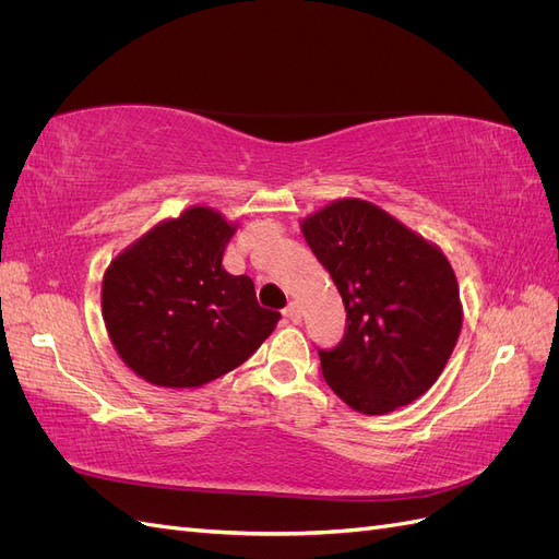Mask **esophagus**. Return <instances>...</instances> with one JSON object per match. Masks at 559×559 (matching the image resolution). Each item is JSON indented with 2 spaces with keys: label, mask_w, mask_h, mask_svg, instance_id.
<instances>
[{
  "label": "esophagus",
  "mask_w": 559,
  "mask_h": 559,
  "mask_svg": "<svg viewBox=\"0 0 559 559\" xmlns=\"http://www.w3.org/2000/svg\"><path fill=\"white\" fill-rule=\"evenodd\" d=\"M284 317L289 319L292 324H298V321H300V308L296 306V302H289V306L284 308Z\"/></svg>",
  "instance_id": "1"
}]
</instances>
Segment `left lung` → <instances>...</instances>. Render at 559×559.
Masks as SVG:
<instances>
[{
  "mask_svg": "<svg viewBox=\"0 0 559 559\" xmlns=\"http://www.w3.org/2000/svg\"><path fill=\"white\" fill-rule=\"evenodd\" d=\"M345 302V335L317 349L326 384L349 408L384 415L443 373L462 331L452 265L366 200H335L300 224Z\"/></svg>",
  "mask_w": 559,
  "mask_h": 559,
  "instance_id": "8db88e82",
  "label": "left lung"
}]
</instances>
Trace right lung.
Listing matches in <instances>:
<instances>
[{"mask_svg":"<svg viewBox=\"0 0 559 559\" xmlns=\"http://www.w3.org/2000/svg\"><path fill=\"white\" fill-rule=\"evenodd\" d=\"M235 228L191 207L148 230L103 282V317L121 359L151 384L200 386L245 364L280 312L259 306L253 282L222 259Z\"/></svg>","mask_w":559,"mask_h":559,"instance_id":"right-lung-1","label":"right lung"}]
</instances>
